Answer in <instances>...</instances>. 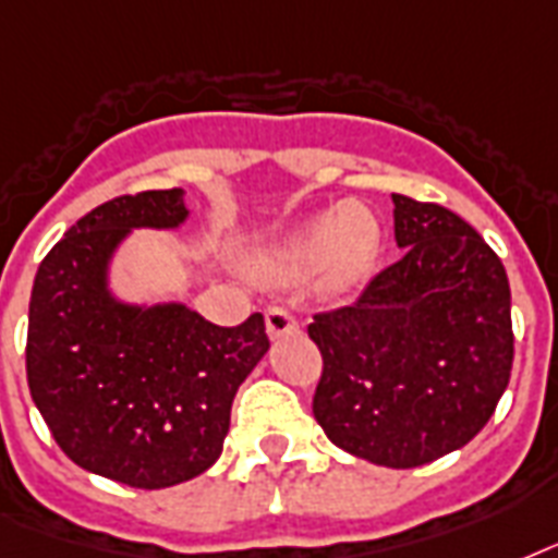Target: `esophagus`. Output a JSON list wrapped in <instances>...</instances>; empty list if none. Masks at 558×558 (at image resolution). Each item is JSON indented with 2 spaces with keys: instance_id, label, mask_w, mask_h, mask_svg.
<instances>
[{
  "instance_id": "1",
  "label": "esophagus",
  "mask_w": 558,
  "mask_h": 558,
  "mask_svg": "<svg viewBox=\"0 0 558 558\" xmlns=\"http://www.w3.org/2000/svg\"><path fill=\"white\" fill-rule=\"evenodd\" d=\"M265 323H267V335H270V340H279V338H284V335H293V331H300V323L293 319L291 311L279 308V305L267 308Z\"/></svg>"
}]
</instances>
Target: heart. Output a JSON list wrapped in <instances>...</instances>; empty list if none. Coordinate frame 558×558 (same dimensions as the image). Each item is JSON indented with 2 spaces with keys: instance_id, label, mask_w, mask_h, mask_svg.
Masks as SVG:
<instances>
[{
  "instance_id": "b5f03b06",
  "label": "heart",
  "mask_w": 558,
  "mask_h": 558,
  "mask_svg": "<svg viewBox=\"0 0 558 558\" xmlns=\"http://www.w3.org/2000/svg\"><path fill=\"white\" fill-rule=\"evenodd\" d=\"M381 244L378 220L366 206L343 201L319 211L276 244L262 267L274 282L291 284L323 270L326 291L343 293L364 282Z\"/></svg>"
}]
</instances>
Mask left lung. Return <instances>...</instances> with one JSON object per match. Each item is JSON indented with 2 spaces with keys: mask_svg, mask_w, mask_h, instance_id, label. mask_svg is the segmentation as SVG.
<instances>
[{
  "mask_svg": "<svg viewBox=\"0 0 558 558\" xmlns=\"http://www.w3.org/2000/svg\"><path fill=\"white\" fill-rule=\"evenodd\" d=\"M404 256L308 326L323 355L314 418L347 454L416 469L472 442L512 369L509 279L460 215L392 194Z\"/></svg>",
  "mask_w": 558,
  "mask_h": 558,
  "instance_id": "1",
  "label": "left lung"
}]
</instances>
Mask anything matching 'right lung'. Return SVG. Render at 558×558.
Here are the masks:
<instances>
[{"mask_svg":"<svg viewBox=\"0 0 558 558\" xmlns=\"http://www.w3.org/2000/svg\"><path fill=\"white\" fill-rule=\"evenodd\" d=\"M189 215L183 189L107 201L34 276V404L72 463L133 489L177 486L218 460L232 399L270 349L262 314L223 328L185 302L116 293V253L133 230H180Z\"/></svg>","mask_w":558,"mask_h":558,"instance_id":"1","label":"right lung"}]
</instances>
